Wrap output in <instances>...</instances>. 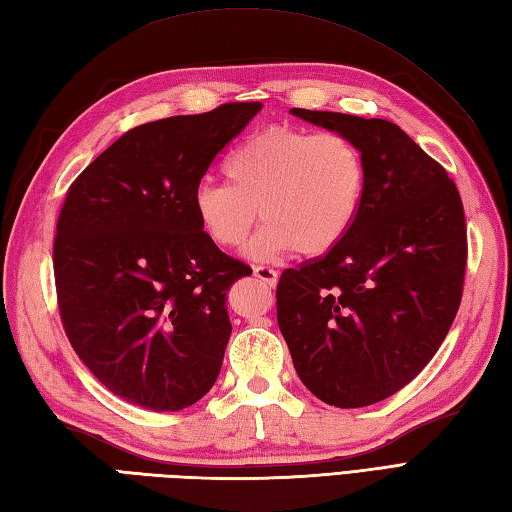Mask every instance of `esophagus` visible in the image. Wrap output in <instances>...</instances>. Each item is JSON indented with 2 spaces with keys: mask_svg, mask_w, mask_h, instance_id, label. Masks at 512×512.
I'll return each instance as SVG.
<instances>
[{
  "mask_svg": "<svg viewBox=\"0 0 512 512\" xmlns=\"http://www.w3.org/2000/svg\"><path fill=\"white\" fill-rule=\"evenodd\" d=\"M253 275H255L259 281H264L266 286H277V281H279L277 270H273L270 266H255V268H253Z\"/></svg>",
  "mask_w": 512,
  "mask_h": 512,
  "instance_id": "1",
  "label": "esophagus"
}]
</instances>
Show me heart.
<instances>
[{
  "instance_id": "b5f03b06",
  "label": "heart",
  "mask_w": 512,
  "mask_h": 512,
  "mask_svg": "<svg viewBox=\"0 0 512 512\" xmlns=\"http://www.w3.org/2000/svg\"><path fill=\"white\" fill-rule=\"evenodd\" d=\"M228 184L204 182L193 193L202 233L220 248H239L259 220L246 255L268 262L297 250L319 257L350 233L365 193V162L352 140L286 125L248 138L224 162Z\"/></svg>"
}]
</instances>
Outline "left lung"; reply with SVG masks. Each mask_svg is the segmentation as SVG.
I'll return each instance as SVG.
<instances>
[{"mask_svg":"<svg viewBox=\"0 0 512 512\" xmlns=\"http://www.w3.org/2000/svg\"><path fill=\"white\" fill-rule=\"evenodd\" d=\"M352 140L367 180L339 246L277 286V321L301 383L341 409L385 400L416 378L458 314L466 224L447 171L394 123L292 107Z\"/></svg>","mask_w":512,"mask_h":512,"instance_id":"8db88e82","label":"left lung"}]
</instances>
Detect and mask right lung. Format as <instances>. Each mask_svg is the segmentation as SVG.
<instances>
[{"label": "right lung", "instance_id": "obj_1", "mask_svg": "<svg viewBox=\"0 0 512 512\" xmlns=\"http://www.w3.org/2000/svg\"><path fill=\"white\" fill-rule=\"evenodd\" d=\"M259 110L226 103L129 129L65 195L52 257L63 328L132 405L180 411L220 374L226 292L253 270L202 233L193 193Z\"/></svg>", "mask_w": 512, "mask_h": 512}]
</instances>
